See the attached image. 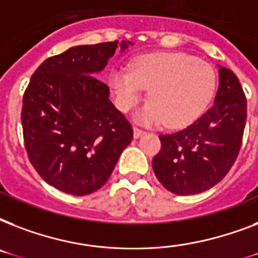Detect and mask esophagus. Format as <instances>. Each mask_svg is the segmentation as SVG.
Wrapping results in <instances>:
<instances>
[{"label": "esophagus", "instance_id": "obj_1", "mask_svg": "<svg viewBox=\"0 0 258 258\" xmlns=\"http://www.w3.org/2000/svg\"><path fill=\"white\" fill-rule=\"evenodd\" d=\"M145 134H146V133H145V131H143V130L138 128V127H134V138H135V139H138V138L143 137Z\"/></svg>", "mask_w": 258, "mask_h": 258}]
</instances>
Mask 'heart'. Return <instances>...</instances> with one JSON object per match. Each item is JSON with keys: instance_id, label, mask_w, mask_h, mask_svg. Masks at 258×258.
<instances>
[{"instance_id": "heart-1", "label": "heart", "mask_w": 258, "mask_h": 258, "mask_svg": "<svg viewBox=\"0 0 258 258\" xmlns=\"http://www.w3.org/2000/svg\"><path fill=\"white\" fill-rule=\"evenodd\" d=\"M115 104L128 112L149 89L150 101L138 113L143 124L184 127L197 120L210 104L217 87L213 67L183 52H155L139 56L130 70L109 74Z\"/></svg>"}]
</instances>
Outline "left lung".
Segmentation results:
<instances>
[{
	"label": "left lung",
	"mask_w": 258,
	"mask_h": 258,
	"mask_svg": "<svg viewBox=\"0 0 258 258\" xmlns=\"http://www.w3.org/2000/svg\"><path fill=\"white\" fill-rule=\"evenodd\" d=\"M214 104L187 128L159 135L153 169L163 187L178 196L206 191L222 180L240 153L246 97L232 71L220 67Z\"/></svg>",
	"instance_id": "8db88e82"
}]
</instances>
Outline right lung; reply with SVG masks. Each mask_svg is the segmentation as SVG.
<instances>
[{
  "mask_svg": "<svg viewBox=\"0 0 258 258\" xmlns=\"http://www.w3.org/2000/svg\"><path fill=\"white\" fill-rule=\"evenodd\" d=\"M130 41L79 45L46 58L22 99V133L30 163L46 183L87 196L108 180L133 127L96 78Z\"/></svg>",
  "mask_w": 258,
  "mask_h": 258,
  "instance_id": "1",
  "label": "right lung"
}]
</instances>
